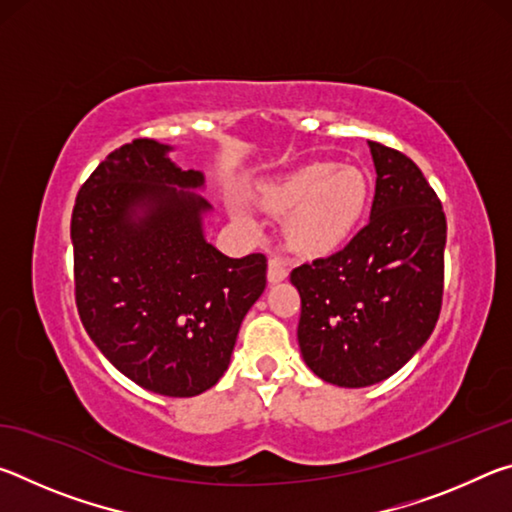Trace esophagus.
<instances>
[{"label": "esophagus", "instance_id": "esophagus-1", "mask_svg": "<svg viewBox=\"0 0 512 512\" xmlns=\"http://www.w3.org/2000/svg\"><path fill=\"white\" fill-rule=\"evenodd\" d=\"M289 275V264L282 257L268 259V282H282Z\"/></svg>", "mask_w": 512, "mask_h": 512}]
</instances>
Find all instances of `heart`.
Here are the masks:
<instances>
[{
    "label": "heart",
    "instance_id": "b5f03b06",
    "mask_svg": "<svg viewBox=\"0 0 512 512\" xmlns=\"http://www.w3.org/2000/svg\"><path fill=\"white\" fill-rule=\"evenodd\" d=\"M262 203L273 214H287L289 244L305 255L339 248L357 228L368 203V178L357 167L311 162L262 189ZM241 221L248 216L235 207Z\"/></svg>",
    "mask_w": 512,
    "mask_h": 512
}]
</instances>
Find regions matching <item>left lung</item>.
<instances>
[{
    "label": "left lung",
    "instance_id": "obj_1",
    "mask_svg": "<svg viewBox=\"0 0 512 512\" xmlns=\"http://www.w3.org/2000/svg\"><path fill=\"white\" fill-rule=\"evenodd\" d=\"M368 146L377 171L370 221L334 255L291 271L302 359L343 388L400 370L427 343L443 307V203L411 158Z\"/></svg>",
    "mask_w": 512,
    "mask_h": 512
}]
</instances>
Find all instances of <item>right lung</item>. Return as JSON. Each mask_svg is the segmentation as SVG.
<instances>
[{
  "label": "right lung",
  "instance_id": "add662e5",
  "mask_svg": "<svg viewBox=\"0 0 512 512\" xmlns=\"http://www.w3.org/2000/svg\"><path fill=\"white\" fill-rule=\"evenodd\" d=\"M171 146L133 140L90 173L72 212L81 323L112 366L146 391L194 397L228 370L241 320L266 289L262 253L207 244L203 173ZM183 186V190H176Z\"/></svg>",
  "mask_w": 512,
  "mask_h": 512
}]
</instances>
